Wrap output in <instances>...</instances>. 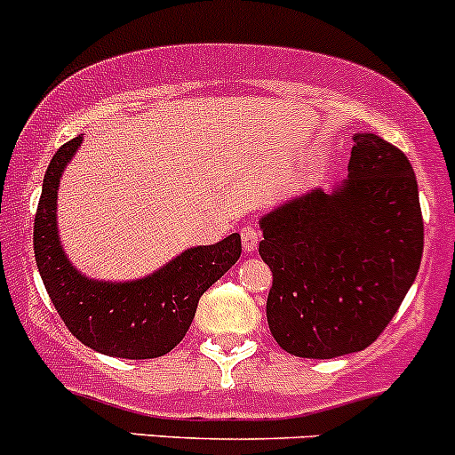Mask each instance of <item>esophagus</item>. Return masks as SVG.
Returning <instances> with one entry per match:
<instances>
[{
	"label": "esophagus",
	"instance_id": "esophagus-1",
	"mask_svg": "<svg viewBox=\"0 0 455 455\" xmlns=\"http://www.w3.org/2000/svg\"><path fill=\"white\" fill-rule=\"evenodd\" d=\"M241 241H243V247H245L247 254H250V251H254L256 247H259V241H260L259 228L256 226L241 228Z\"/></svg>",
	"mask_w": 455,
	"mask_h": 455
}]
</instances>
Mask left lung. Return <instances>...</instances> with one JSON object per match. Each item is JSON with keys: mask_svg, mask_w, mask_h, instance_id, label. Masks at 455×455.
<instances>
[{"mask_svg": "<svg viewBox=\"0 0 455 455\" xmlns=\"http://www.w3.org/2000/svg\"><path fill=\"white\" fill-rule=\"evenodd\" d=\"M274 283L267 322L296 357L368 348L390 324L423 256V214L410 159L372 133L355 135L348 180L313 190L260 221Z\"/></svg>", "mask_w": 455, "mask_h": 455, "instance_id": "1", "label": "left lung"}]
</instances>
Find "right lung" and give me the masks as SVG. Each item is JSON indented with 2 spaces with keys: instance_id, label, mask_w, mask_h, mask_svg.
Returning a JSON list of instances; mask_svg holds the SVG:
<instances>
[{
  "instance_id": "obj_1",
  "label": "right lung",
  "mask_w": 455,
  "mask_h": 455,
  "mask_svg": "<svg viewBox=\"0 0 455 455\" xmlns=\"http://www.w3.org/2000/svg\"><path fill=\"white\" fill-rule=\"evenodd\" d=\"M83 138L56 151L45 171L35 214V259L56 313L78 341L109 357L153 359L171 353L188 332L199 298L241 256V236L193 247L135 283H96L78 274L56 234V190Z\"/></svg>"
}]
</instances>
